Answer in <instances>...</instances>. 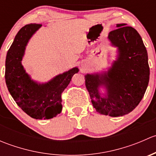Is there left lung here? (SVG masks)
I'll list each match as a JSON object with an SVG mask.
<instances>
[{
    "label": "left lung",
    "mask_w": 156,
    "mask_h": 156,
    "mask_svg": "<svg viewBox=\"0 0 156 156\" xmlns=\"http://www.w3.org/2000/svg\"><path fill=\"white\" fill-rule=\"evenodd\" d=\"M116 27L108 35L111 46L117 48L116 59L107 71L84 75L93 106L97 112L111 117L133 111L144 97L149 81L147 50L140 35L125 23Z\"/></svg>",
    "instance_id": "obj_1"
}]
</instances>
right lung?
I'll return each mask as SVG.
<instances>
[{
    "label": "right lung",
    "mask_w": 156,
    "mask_h": 156,
    "mask_svg": "<svg viewBox=\"0 0 156 156\" xmlns=\"http://www.w3.org/2000/svg\"><path fill=\"white\" fill-rule=\"evenodd\" d=\"M41 26L31 23L18 31L6 56L5 81L10 95L26 114L35 119H50L62 111V93L79 69L74 67L45 83L31 79L22 60L29 40Z\"/></svg>",
    "instance_id": "right-lung-1"
}]
</instances>
